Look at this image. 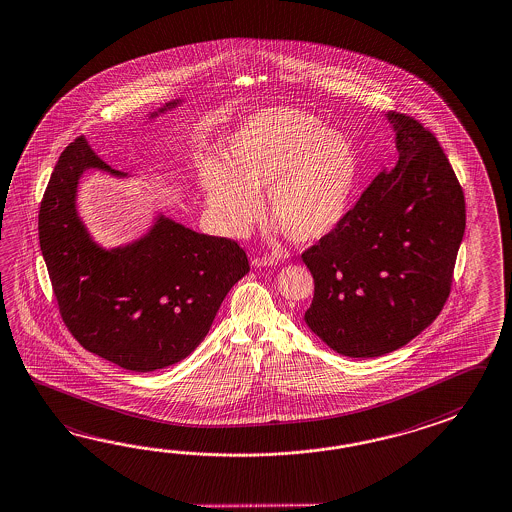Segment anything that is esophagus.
Returning a JSON list of instances; mask_svg holds the SVG:
<instances>
[{
  "mask_svg": "<svg viewBox=\"0 0 512 512\" xmlns=\"http://www.w3.org/2000/svg\"><path fill=\"white\" fill-rule=\"evenodd\" d=\"M275 264H277L275 257H255L251 261L253 268H266V266H275Z\"/></svg>",
  "mask_w": 512,
  "mask_h": 512,
  "instance_id": "1",
  "label": "esophagus"
}]
</instances>
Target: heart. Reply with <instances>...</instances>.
Listing matches in <instances>:
<instances>
[{
	"instance_id": "1",
	"label": "heart",
	"mask_w": 512,
	"mask_h": 512,
	"mask_svg": "<svg viewBox=\"0 0 512 512\" xmlns=\"http://www.w3.org/2000/svg\"><path fill=\"white\" fill-rule=\"evenodd\" d=\"M358 178L347 137L296 108L262 110L242 121L224 143V159L198 165L205 207L216 228L244 237L261 215L297 244L327 237L343 220Z\"/></svg>"
}]
</instances>
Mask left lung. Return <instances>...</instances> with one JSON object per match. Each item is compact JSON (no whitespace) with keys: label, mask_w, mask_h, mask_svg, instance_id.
I'll use <instances>...</instances> for the list:
<instances>
[{"label":"left lung","mask_w":512,"mask_h":512,"mask_svg":"<svg viewBox=\"0 0 512 512\" xmlns=\"http://www.w3.org/2000/svg\"><path fill=\"white\" fill-rule=\"evenodd\" d=\"M398 159L301 257L314 277L305 323L349 358L393 353L432 325L450 294L465 196L430 130L387 112Z\"/></svg>","instance_id":"1"}]
</instances>
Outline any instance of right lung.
Segmentation results:
<instances>
[{"label":"right lung","mask_w":512,"mask_h":512,"mask_svg":"<svg viewBox=\"0 0 512 512\" xmlns=\"http://www.w3.org/2000/svg\"><path fill=\"white\" fill-rule=\"evenodd\" d=\"M182 103H165L148 119ZM88 171L128 178L79 137L60 154L38 215L62 319L86 351L128 371L176 364L200 345L224 297L250 272L248 257L235 240L196 233L163 213L139 239L104 248L77 209Z\"/></svg>","instance_id":"obj_1"}]
</instances>
